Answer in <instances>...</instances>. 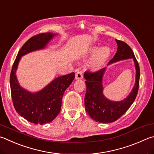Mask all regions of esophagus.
<instances>
[{
  "label": "esophagus",
  "instance_id": "34e87169",
  "mask_svg": "<svg viewBox=\"0 0 154 154\" xmlns=\"http://www.w3.org/2000/svg\"><path fill=\"white\" fill-rule=\"evenodd\" d=\"M75 79H83V74L81 71H78L75 74Z\"/></svg>",
  "mask_w": 154,
  "mask_h": 154
}]
</instances>
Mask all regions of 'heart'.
Here are the masks:
<instances>
[{"label":"heart","mask_w":154,"mask_h":154,"mask_svg":"<svg viewBox=\"0 0 154 154\" xmlns=\"http://www.w3.org/2000/svg\"><path fill=\"white\" fill-rule=\"evenodd\" d=\"M110 48L107 46H102L99 49L96 46L92 47L89 50V54L94 55L88 64V67L92 70L100 69L110 57Z\"/></svg>","instance_id":"obj_1"}]
</instances>
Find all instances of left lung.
I'll return each mask as SVG.
<instances>
[{"instance_id":"1","label":"left lung","mask_w":154,"mask_h":154,"mask_svg":"<svg viewBox=\"0 0 154 154\" xmlns=\"http://www.w3.org/2000/svg\"><path fill=\"white\" fill-rule=\"evenodd\" d=\"M118 46L116 54L110 60L108 65L118 61L133 58L136 70L135 83L131 93L121 101H112L103 94V77L106 68L100 71L90 72H85L84 77L86 79V94L85 96V110L94 121L101 123H110L116 121L124 114L135 101L137 95L140 69L132 49L124 42L116 39Z\"/></svg>"}]
</instances>
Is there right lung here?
Wrapping results in <instances>:
<instances>
[{"mask_svg":"<svg viewBox=\"0 0 154 154\" xmlns=\"http://www.w3.org/2000/svg\"><path fill=\"white\" fill-rule=\"evenodd\" d=\"M55 35L56 33L50 32L40 33L27 40L19 51L10 75L11 97L15 110L27 121L35 125L48 123L59 114L64 93L73 81L75 73L55 78L42 89L32 93L19 85L16 71L21 57L45 48Z\"/></svg>","mask_w":154,"mask_h":154,"instance_id":"right-lung-1","label":"right lung"}]
</instances>
